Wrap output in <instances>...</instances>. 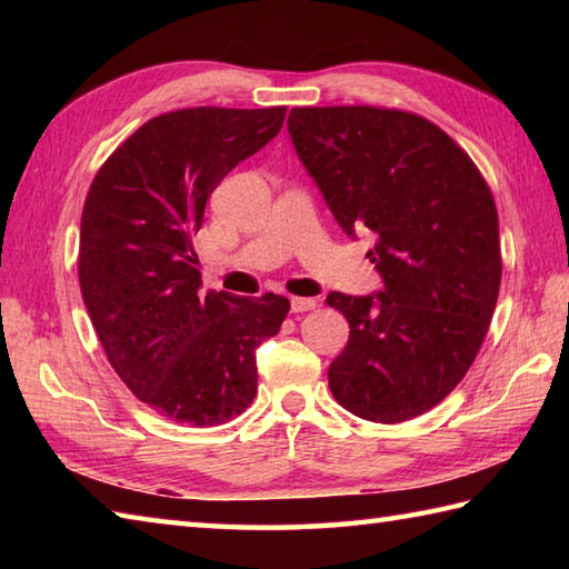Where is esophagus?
<instances>
[{
  "mask_svg": "<svg viewBox=\"0 0 569 569\" xmlns=\"http://www.w3.org/2000/svg\"><path fill=\"white\" fill-rule=\"evenodd\" d=\"M312 308H318L316 298H291V312H308Z\"/></svg>",
  "mask_w": 569,
  "mask_h": 569,
  "instance_id": "1",
  "label": "esophagus"
}]
</instances>
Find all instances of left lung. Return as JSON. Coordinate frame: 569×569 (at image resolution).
<instances>
[{
  "label": "left lung",
  "mask_w": 569,
  "mask_h": 569,
  "mask_svg": "<svg viewBox=\"0 0 569 569\" xmlns=\"http://www.w3.org/2000/svg\"><path fill=\"white\" fill-rule=\"evenodd\" d=\"M288 134L345 234L377 239L367 257L381 291L328 296L349 322L330 391L373 422L426 413L462 381L497 308L491 190L440 127L410 112L296 107Z\"/></svg>",
  "instance_id": "1"
}]
</instances>
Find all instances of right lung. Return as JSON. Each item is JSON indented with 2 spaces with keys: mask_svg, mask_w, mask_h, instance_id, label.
<instances>
[{
  "mask_svg": "<svg viewBox=\"0 0 569 569\" xmlns=\"http://www.w3.org/2000/svg\"><path fill=\"white\" fill-rule=\"evenodd\" d=\"M286 107L178 110L139 127L94 176L80 220V291L129 391L161 416L210 428L257 396V349L288 298L202 293L190 237L232 168L283 127Z\"/></svg>",
  "mask_w": 569,
  "mask_h": 569,
  "instance_id": "obj_1",
  "label": "right lung"
}]
</instances>
